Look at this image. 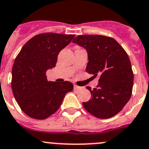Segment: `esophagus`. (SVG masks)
<instances>
[{
    "mask_svg": "<svg viewBox=\"0 0 149 149\" xmlns=\"http://www.w3.org/2000/svg\"><path fill=\"white\" fill-rule=\"evenodd\" d=\"M83 87H81V86H76V85H74V89H76V90H81V89H82Z\"/></svg>",
    "mask_w": 149,
    "mask_h": 149,
    "instance_id": "34e87169",
    "label": "esophagus"
}]
</instances>
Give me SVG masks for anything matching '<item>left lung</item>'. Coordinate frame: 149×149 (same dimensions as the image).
I'll use <instances>...</instances> for the list:
<instances>
[{
  "label": "left lung",
  "mask_w": 149,
  "mask_h": 149,
  "mask_svg": "<svg viewBox=\"0 0 149 149\" xmlns=\"http://www.w3.org/2000/svg\"><path fill=\"white\" fill-rule=\"evenodd\" d=\"M73 42L88 54L86 71L100 76L97 88L91 90V99L83 102L85 109L99 119L117 114L130 99L133 72L126 52L115 39L100 35L78 36Z\"/></svg>",
  "instance_id": "8db88e82"
}]
</instances>
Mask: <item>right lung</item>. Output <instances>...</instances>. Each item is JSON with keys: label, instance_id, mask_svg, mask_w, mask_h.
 <instances>
[{"label": "right lung", "instance_id": "add662e5", "mask_svg": "<svg viewBox=\"0 0 149 149\" xmlns=\"http://www.w3.org/2000/svg\"><path fill=\"white\" fill-rule=\"evenodd\" d=\"M75 35L47 33L36 35L22 48L12 68L11 88L25 114L45 119L61 105L66 94L73 89L69 81H48L46 72L55 67L59 53Z\"/></svg>", "mask_w": 149, "mask_h": 149}]
</instances>
